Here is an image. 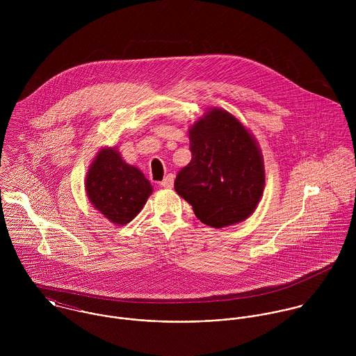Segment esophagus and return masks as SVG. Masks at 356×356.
I'll return each mask as SVG.
<instances>
[{
    "label": "esophagus",
    "mask_w": 356,
    "mask_h": 356,
    "mask_svg": "<svg viewBox=\"0 0 356 356\" xmlns=\"http://www.w3.org/2000/svg\"><path fill=\"white\" fill-rule=\"evenodd\" d=\"M174 174H168L163 181H161V186L163 188H167V189H171L174 186Z\"/></svg>",
    "instance_id": "obj_1"
}]
</instances>
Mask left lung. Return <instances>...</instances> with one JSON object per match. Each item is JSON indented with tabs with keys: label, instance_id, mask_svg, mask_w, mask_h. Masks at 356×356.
<instances>
[{
	"label": "left lung",
	"instance_id": "1",
	"mask_svg": "<svg viewBox=\"0 0 356 356\" xmlns=\"http://www.w3.org/2000/svg\"><path fill=\"white\" fill-rule=\"evenodd\" d=\"M192 160L175 178V192L211 227L245 220L264 189L256 140L232 113L212 108L189 129Z\"/></svg>",
	"mask_w": 356,
	"mask_h": 356
}]
</instances>
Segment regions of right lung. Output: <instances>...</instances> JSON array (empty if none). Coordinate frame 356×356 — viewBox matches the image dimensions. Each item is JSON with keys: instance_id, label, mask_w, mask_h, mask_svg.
I'll list each match as a JSON object with an SVG mask.
<instances>
[{"instance_id": "obj_1", "label": "right lung", "mask_w": 356, "mask_h": 356, "mask_svg": "<svg viewBox=\"0 0 356 356\" xmlns=\"http://www.w3.org/2000/svg\"><path fill=\"white\" fill-rule=\"evenodd\" d=\"M86 193L106 219L123 226L143 209L152 186L137 167L122 159L116 148H104L88 171Z\"/></svg>"}]
</instances>
